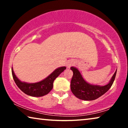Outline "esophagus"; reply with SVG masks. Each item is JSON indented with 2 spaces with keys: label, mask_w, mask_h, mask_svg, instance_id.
<instances>
[{
  "label": "esophagus",
  "mask_w": 128,
  "mask_h": 128,
  "mask_svg": "<svg viewBox=\"0 0 128 128\" xmlns=\"http://www.w3.org/2000/svg\"><path fill=\"white\" fill-rule=\"evenodd\" d=\"M73 64H74V63H73L72 61H70V60L69 61V62L67 63V64H66V66H67V68H70L71 66H72Z\"/></svg>",
  "instance_id": "esophagus-1"
}]
</instances>
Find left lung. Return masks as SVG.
I'll use <instances>...</instances> for the list:
<instances>
[{
    "label": "left lung",
    "instance_id": "1",
    "mask_svg": "<svg viewBox=\"0 0 128 128\" xmlns=\"http://www.w3.org/2000/svg\"><path fill=\"white\" fill-rule=\"evenodd\" d=\"M70 69L73 72L70 83L72 92L78 98L86 101L94 100L106 93L112 85L116 73V70L109 83L101 86L91 84L86 82L76 68L71 67Z\"/></svg>",
    "mask_w": 128,
    "mask_h": 128
}]
</instances>
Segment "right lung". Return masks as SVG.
<instances>
[{"mask_svg":"<svg viewBox=\"0 0 128 128\" xmlns=\"http://www.w3.org/2000/svg\"><path fill=\"white\" fill-rule=\"evenodd\" d=\"M66 69L65 66L57 68L45 79L34 83H28L20 81L16 76L13 68H12V72L16 84L22 92L27 95L38 97L46 95L50 92L53 88L54 80Z\"/></svg>","mask_w":128,"mask_h":128,"instance_id":"add662e5","label":"right lung"}]
</instances>
